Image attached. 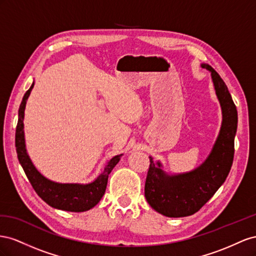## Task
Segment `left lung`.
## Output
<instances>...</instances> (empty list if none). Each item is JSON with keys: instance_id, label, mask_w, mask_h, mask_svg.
<instances>
[{"instance_id": "8db88e82", "label": "left lung", "mask_w": 256, "mask_h": 256, "mask_svg": "<svg viewBox=\"0 0 256 256\" xmlns=\"http://www.w3.org/2000/svg\"><path fill=\"white\" fill-rule=\"evenodd\" d=\"M200 66L211 72L222 110V124L209 156L191 172L168 174L160 160L153 162L149 156L144 197L153 209L168 218H182L197 212L224 184L234 160V140L238 123L236 106L220 75L209 64L202 63Z\"/></svg>"}]
</instances>
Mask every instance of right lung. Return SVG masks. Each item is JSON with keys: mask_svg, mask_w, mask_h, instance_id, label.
<instances>
[{"mask_svg": "<svg viewBox=\"0 0 256 256\" xmlns=\"http://www.w3.org/2000/svg\"><path fill=\"white\" fill-rule=\"evenodd\" d=\"M33 86L34 82L30 86V89L26 92L18 112L16 150L19 163L22 166L35 192L49 206L64 211H70V212H84V211L90 210L98 205L102 197L105 194L109 174L112 172L114 167L119 163L123 154L116 156L109 160L103 172L90 184H60V182L52 181L42 176L36 170V167L28 154L24 138V110L26 100L30 96Z\"/></svg>", "mask_w": 256, "mask_h": 256, "instance_id": "add662e5", "label": "right lung"}]
</instances>
